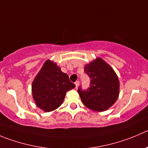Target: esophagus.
<instances>
[{
    "label": "esophagus",
    "mask_w": 148,
    "mask_h": 148,
    "mask_svg": "<svg viewBox=\"0 0 148 148\" xmlns=\"http://www.w3.org/2000/svg\"><path fill=\"white\" fill-rule=\"evenodd\" d=\"M75 87H76V88H78V86H79V84H80L79 81H75Z\"/></svg>",
    "instance_id": "1"
}]
</instances>
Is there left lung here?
I'll return each instance as SVG.
<instances>
[{
	"label": "left lung",
	"mask_w": 148,
	"mask_h": 148,
	"mask_svg": "<svg viewBox=\"0 0 148 148\" xmlns=\"http://www.w3.org/2000/svg\"><path fill=\"white\" fill-rule=\"evenodd\" d=\"M84 72L90 78L89 87L78 92L86 107L98 112L110 108L117 100L119 94V81L112 67L101 58L86 64Z\"/></svg>",
	"instance_id": "1"
}]
</instances>
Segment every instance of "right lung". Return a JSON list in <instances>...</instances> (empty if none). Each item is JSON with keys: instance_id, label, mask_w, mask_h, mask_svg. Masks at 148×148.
I'll return each instance as SVG.
<instances>
[{"instance_id": "obj_1", "label": "right lung", "mask_w": 148, "mask_h": 148, "mask_svg": "<svg viewBox=\"0 0 148 148\" xmlns=\"http://www.w3.org/2000/svg\"><path fill=\"white\" fill-rule=\"evenodd\" d=\"M75 87L67 74L62 73L55 63L47 60L33 81L32 92L36 105L51 112L62 105L67 91Z\"/></svg>"}]
</instances>
